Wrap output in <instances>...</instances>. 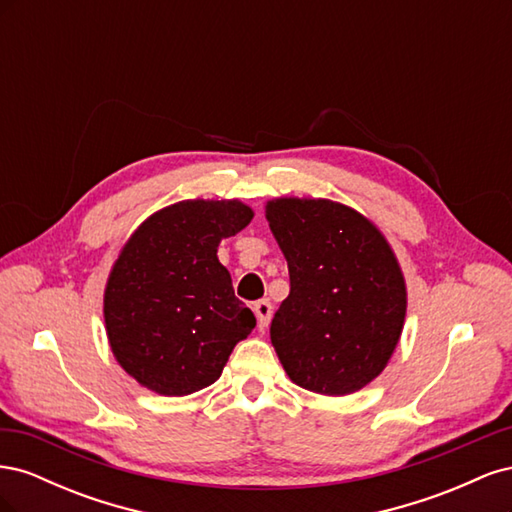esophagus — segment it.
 Here are the masks:
<instances>
[{"mask_svg":"<svg viewBox=\"0 0 512 512\" xmlns=\"http://www.w3.org/2000/svg\"><path fill=\"white\" fill-rule=\"evenodd\" d=\"M254 314H256V320H258V329L265 331L269 327L271 322V314H273V305L271 301L262 299V301H256L254 303Z\"/></svg>","mask_w":512,"mask_h":512,"instance_id":"1","label":"esophagus"}]
</instances>
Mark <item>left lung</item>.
<instances>
[{"mask_svg":"<svg viewBox=\"0 0 512 512\" xmlns=\"http://www.w3.org/2000/svg\"><path fill=\"white\" fill-rule=\"evenodd\" d=\"M265 209L290 273L271 322L288 378L331 397L363 389L404 329L408 292L395 252L374 222L327 198H275Z\"/></svg>","mask_w":512,"mask_h":512,"instance_id":"left-lung-1","label":"left lung"}]
</instances>
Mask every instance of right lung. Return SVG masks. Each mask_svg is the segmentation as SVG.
<instances>
[{
    "instance_id": "add662e5",
    "label": "right lung",
    "mask_w": 512,
    "mask_h": 512,
    "mask_svg": "<svg viewBox=\"0 0 512 512\" xmlns=\"http://www.w3.org/2000/svg\"><path fill=\"white\" fill-rule=\"evenodd\" d=\"M241 200H181L138 226L104 290V324L117 363L149 391L181 397L222 376L256 318L218 260L222 239L252 222Z\"/></svg>"
}]
</instances>
